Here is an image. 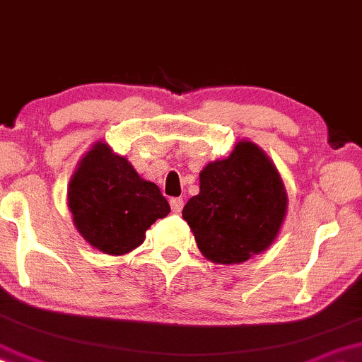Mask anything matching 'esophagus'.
<instances>
[{"mask_svg": "<svg viewBox=\"0 0 362 362\" xmlns=\"http://www.w3.org/2000/svg\"><path fill=\"white\" fill-rule=\"evenodd\" d=\"M169 204H171L173 213H180L182 209V204H185V202H182V198H171V199H169Z\"/></svg>", "mask_w": 362, "mask_h": 362, "instance_id": "esophagus-1", "label": "esophagus"}]
</instances>
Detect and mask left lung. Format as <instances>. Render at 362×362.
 Instances as JSON below:
<instances>
[{"label":"left lung","mask_w":362,"mask_h":362,"mask_svg":"<svg viewBox=\"0 0 362 362\" xmlns=\"http://www.w3.org/2000/svg\"><path fill=\"white\" fill-rule=\"evenodd\" d=\"M287 213V191L257 144L240 141L199 173V193L182 208L199 252L213 263H242L267 250Z\"/></svg>","instance_id":"left-lung-1"}]
</instances>
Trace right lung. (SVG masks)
<instances>
[{"mask_svg": "<svg viewBox=\"0 0 362 362\" xmlns=\"http://www.w3.org/2000/svg\"><path fill=\"white\" fill-rule=\"evenodd\" d=\"M74 225L86 242L107 255H124L144 242L146 230L171 208L154 182L131 163L95 142L69 185Z\"/></svg>", "mask_w": 362, "mask_h": 362, "instance_id": "add662e5", "label": "right lung"}]
</instances>
